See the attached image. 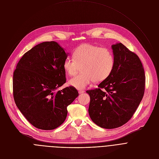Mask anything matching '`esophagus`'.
I'll use <instances>...</instances> for the list:
<instances>
[{
    "instance_id": "34e87169",
    "label": "esophagus",
    "mask_w": 159,
    "mask_h": 159,
    "mask_svg": "<svg viewBox=\"0 0 159 159\" xmlns=\"http://www.w3.org/2000/svg\"><path fill=\"white\" fill-rule=\"evenodd\" d=\"M84 92L83 91V90H80V91L78 92V93H79L80 94H81V93H84Z\"/></svg>"
}]
</instances>
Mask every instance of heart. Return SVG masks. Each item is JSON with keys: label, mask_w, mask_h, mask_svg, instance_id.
<instances>
[{"label": "heart", "mask_w": 159, "mask_h": 159, "mask_svg": "<svg viewBox=\"0 0 159 159\" xmlns=\"http://www.w3.org/2000/svg\"><path fill=\"white\" fill-rule=\"evenodd\" d=\"M72 56L73 59L67 58L64 61L63 67L70 76L76 75L81 67L82 72L68 82L70 86L78 90L85 89L93 81L105 80L114 69V56L107 48L83 43L74 50Z\"/></svg>", "instance_id": "b5f03b06"}]
</instances>
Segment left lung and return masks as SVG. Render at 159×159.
I'll use <instances>...</instances> for the list:
<instances>
[{"label":"left lung","mask_w":159,"mask_h":159,"mask_svg":"<svg viewBox=\"0 0 159 159\" xmlns=\"http://www.w3.org/2000/svg\"><path fill=\"white\" fill-rule=\"evenodd\" d=\"M112 48L115 59L112 74L97 89L86 91L90 97V117L105 129L119 128L131 119L145 88V70L138 56L121 43Z\"/></svg>","instance_id":"left-lung-1"}]
</instances>
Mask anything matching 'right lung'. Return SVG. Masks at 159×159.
<instances>
[{"label": "right lung", "mask_w": 159, "mask_h": 159, "mask_svg": "<svg viewBox=\"0 0 159 159\" xmlns=\"http://www.w3.org/2000/svg\"><path fill=\"white\" fill-rule=\"evenodd\" d=\"M67 54L56 42L37 45L23 56L14 70L13 97L16 106L28 121L40 129L61 126L67 107L78 96L69 86L56 91L66 81L63 67Z\"/></svg>", "instance_id": "1"}]
</instances>
